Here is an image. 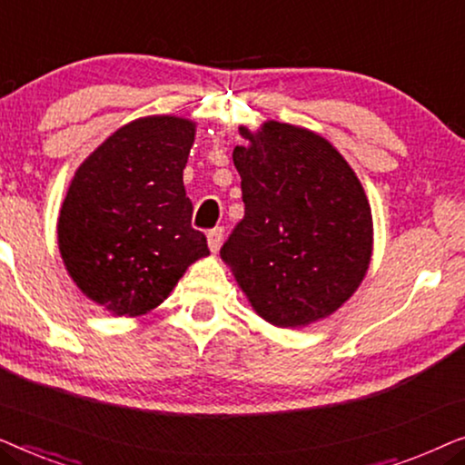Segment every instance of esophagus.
Wrapping results in <instances>:
<instances>
[{"label":"esophagus","instance_id":"obj_1","mask_svg":"<svg viewBox=\"0 0 465 465\" xmlns=\"http://www.w3.org/2000/svg\"><path fill=\"white\" fill-rule=\"evenodd\" d=\"M222 241H224V228H222V226H215L207 232V243H209V250H212V252L220 250Z\"/></svg>","mask_w":465,"mask_h":465}]
</instances>
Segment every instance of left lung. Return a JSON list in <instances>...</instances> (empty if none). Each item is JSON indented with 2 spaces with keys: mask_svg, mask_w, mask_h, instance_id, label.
I'll return each instance as SVG.
<instances>
[{
  "mask_svg": "<svg viewBox=\"0 0 465 465\" xmlns=\"http://www.w3.org/2000/svg\"><path fill=\"white\" fill-rule=\"evenodd\" d=\"M232 152L245 215L222 245L252 307L296 328L334 313L364 279L372 215L345 158L307 129L266 123Z\"/></svg>",
  "mask_w": 465,
  "mask_h": 465,
  "instance_id": "left-lung-1",
  "label": "left lung"
}]
</instances>
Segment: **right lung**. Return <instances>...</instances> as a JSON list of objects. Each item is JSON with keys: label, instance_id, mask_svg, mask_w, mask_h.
Wrapping results in <instances>:
<instances>
[{"label": "right lung", "instance_id": "right-lung-1", "mask_svg": "<svg viewBox=\"0 0 465 465\" xmlns=\"http://www.w3.org/2000/svg\"><path fill=\"white\" fill-rule=\"evenodd\" d=\"M193 142L190 120L142 118L75 171L59 215V250L78 288L112 313L158 307L209 253L182 177Z\"/></svg>", "mask_w": 465, "mask_h": 465}]
</instances>
